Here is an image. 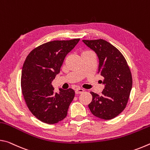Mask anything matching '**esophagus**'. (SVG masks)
<instances>
[{"instance_id":"obj_1","label":"esophagus","mask_w":150,"mask_h":150,"mask_svg":"<svg viewBox=\"0 0 150 150\" xmlns=\"http://www.w3.org/2000/svg\"><path fill=\"white\" fill-rule=\"evenodd\" d=\"M84 92V90L83 89V88H76L75 89V93L76 94H81Z\"/></svg>"}]
</instances>
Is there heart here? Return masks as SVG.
Masks as SVG:
<instances>
[{
    "label": "heart",
    "mask_w": 150,
    "mask_h": 150,
    "mask_svg": "<svg viewBox=\"0 0 150 150\" xmlns=\"http://www.w3.org/2000/svg\"><path fill=\"white\" fill-rule=\"evenodd\" d=\"M87 52H84V53H87ZM84 53H83V54H84Z\"/></svg>",
    "instance_id": "b5f03b06"
}]
</instances>
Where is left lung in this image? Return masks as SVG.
I'll list each match as a JSON object with an SVG mask.
<instances>
[{
	"instance_id": "obj_1",
	"label": "left lung",
	"mask_w": 150,
	"mask_h": 150,
	"mask_svg": "<svg viewBox=\"0 0 150 150\" xmlns=\"http://www.w3.org/2000/svg\"><path fill=\"white\" fill-rule=\"evenodd\" d=\"M93 50L99 60L98 73L104 77L102 95L93 96L88 108L94 116L110 120L122 112L132 87V77L125 58L120 51L106 40H83Z\"/></svg>"
}]
</instances>
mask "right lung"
<instances>
[{
  "mask_svg": "<svg viewBox=\"0 0 150 150\" xmlns=\"http://www.w3.org/2000/svg\"><path fill=\"white\" fill-rule=\"evenodd\" d=\"M80 39L55 40L35 47L28 55L22 71L21 87L28 108L43 122L63 120L75 96L72 88L54 92L52 82L63 61Z\"/></svg>",
  "mask_w": 150,
  "mask_h": 150,
  "instance_id": "right-lung-1",
  "label": "right lung"
}]
</instances>
